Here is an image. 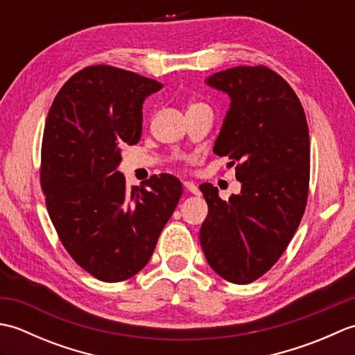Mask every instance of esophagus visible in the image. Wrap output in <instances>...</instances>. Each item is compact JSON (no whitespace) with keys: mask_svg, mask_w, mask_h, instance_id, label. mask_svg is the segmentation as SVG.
Instances as JSON below:
<instances>
[{"mask_svg":"<svg viewBox=\"0 0 355 355\" xmlns=\"http://www.w3.org/2000/svg\"><path fill=\"white\" fill-rule=\"evenodd\" d=\"M183 186L186 187L187 192H191V193H193V195H198V193H200L198 186L195 184V183H192V182H183Z\"/></svg>","mask_w":355,"mask_h":355,"instance_id":"1","label":"esophagus"}]
</instances>
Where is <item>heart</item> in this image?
<instances>
[{
    "label": "heart",
    "instance_id": "1",
    "mask_svg": "<svg viewBox=\"0 0 355 355\" xmlns=\"http://www.w3.org/2000/svg\"><path fill=\"white\" fill-rule=\"evenodd\" d=\"M201 105H202V103H192V105H191V108H195V107H201Z\"/></svg>",
    "mask_w": 355,
    "mask_h": 355
}]
</instances>
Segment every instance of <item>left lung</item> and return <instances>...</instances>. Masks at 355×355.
I'll return each mask as SVG.
<instances>
[{
    "instance_id": "obj_1",
    "label": "left lung",
    "mask_w": 355,
    "mask_h": 355,
    "mask_svg": "<svg viewBox=\"0 0 355 355\" xmlns=\"http://www.w3.org/2000/svg\"><path fill=\"white\" fill-rule=\"evenodd\" d=\"M206 84L230 97L214 153L236 163L241 192L223 201L212 184L200 243L209 266L250 284L281 258L302 220L310 183V134L296 93L267 67L218 71Z\"/></svg>"
}]
</instances>
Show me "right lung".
I'll use <instances>...</instances> for the list:
<instances>
[{"label":"right lung","instance_id":"right-lung-1","mask_svg":"<svg viewBox=\"0 0 355 355\" xmlns=\"http://www.w3.org/2000/svg\"><path fill=\"white\" fill-rule=\"evenodd\" d=\"M163 84L110 65L78 71L49 111L41 186L65 250L103 282L130 279L149 262L183 193L169 173L126 189L122 146L141 135L143 102Z\"/></svg>","mask_w":355,"mask_h":355}]
</instances>
